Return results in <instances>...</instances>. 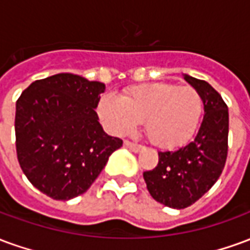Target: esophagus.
<instances>
[{"label":"esophagus","instance_id":"34e87169","mask_svg":"<svg viewBox=\"0 0 250 250\" xmlns=\"http://www.w3.org/2000/svg\"><path fill=\"white\" fill-rule=\"evenodd\" d=\"M125 146L134 152H139L143 148V146H141V145H136V143H132L130 141H125Z\"/></svg>","mask_w":250,"mask_h":250}]
</instances>
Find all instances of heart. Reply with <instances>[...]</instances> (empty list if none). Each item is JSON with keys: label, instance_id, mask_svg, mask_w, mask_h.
<instances>
[{"label": "heart", "instance_id": "1", "mask_svg": "<svg viewBox=\"0 0 250 250\" xmlns=\"http://www.w3.org/2000/svg\"><path fill=\"white\" fill-rule=\"evenodd\" d=\"M204 111V102L193 87L150 83L125 89L123 96L104 93L98 114L114 134H125L145 122L148 141L159 147L182 145L193 135Z\"/></svg>", "mask_w": 250, "mask_h": 250}]
</instances>
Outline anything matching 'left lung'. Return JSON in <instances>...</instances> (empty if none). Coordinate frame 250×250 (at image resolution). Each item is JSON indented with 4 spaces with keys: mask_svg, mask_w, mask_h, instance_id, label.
Masks as SVG:
<instances>
[{
    "mask_svg": "<svg viewBox=\"0 0 250 250\" xmlns=\"http://www.w3.org/2000/svg\"><path fill=\"white\" fill-rule=\"evenodd\" d=\"M204 102V120L197 135L175 151H159L155 168L143 173L147 190L159 204L185 209L197 202L220 178L228 157L229 112L209 83L185 75Z\"/></svg>",
    "mask_w": 250,
    "mask_h": 250,
    "instance_id": "1",
    "label": "left lung"
}]
</instances>
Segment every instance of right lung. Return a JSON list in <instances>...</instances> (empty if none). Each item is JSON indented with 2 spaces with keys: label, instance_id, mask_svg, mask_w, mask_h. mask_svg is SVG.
Listing matches in <instances>:
<instances>
[{
  "label": "right lung",
  "instance_id": "1",
  "mask_svg": "<svg viewBox=\"0 0 250 250\" xmlns=\"http://www.w3.org/2000/svg\"><path fill=\"white\" fill-rule=\"evenodd\" d=\"M105 85L73 73L36 80L16 103V151L41 193L68 201L85 193L123 141L107 135L95 108Z\"/></svg>",
  "mask_w": 250,
  "mask_h": 250
}]
</instances>
